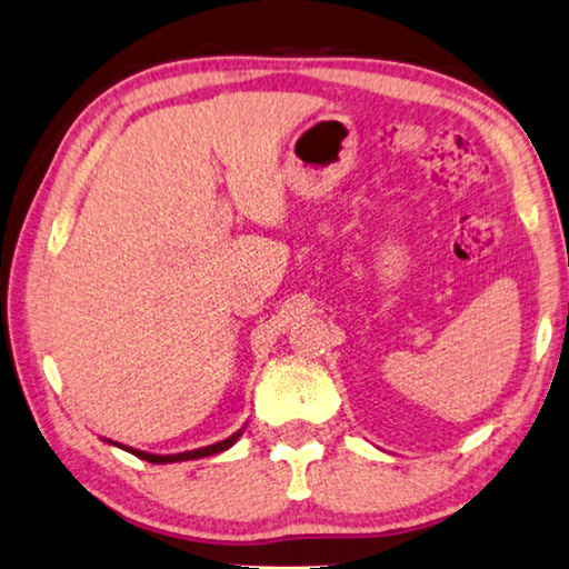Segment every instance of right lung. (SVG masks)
Returning <instances> with one entry per match:
<instances>
[{
    "label": "right lung",
    "instance_id": "right-lung-1",
    "mask_svg": "<svg viewBox=\"0 0 569 569\" xmlns=\"http://www.w3.org/2000/svg\"><path fill=\"white\" fill-rule=\"evenodd\" d=\"M240 428L238 432H232L230 438L220 440V443H212V446H204V448H197V450H184V453H174V456H157V453H147V450H137V448H129V446H121V443H113V440H106V443L111 446H119L123 450H129V453H133L137 458H141V461H149V463H177V461H194V458H204V456H214V453H222V450H228L230 446L238 443V438L242 436Z\"/></svg>",
    "mask_w": 569,
    "mask_h": 569
}]
</instances>
